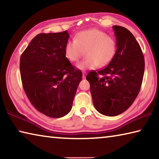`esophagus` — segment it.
Returning a JSON list of instances; mask_svg holds the SVG:
<instances>
[{"instance_id": "34e87169", "label": "esophagus", "mask_w": 159, "mask_h": 159, "mask_svg": "<svg viewBox=\"0 0 159 159\" xmlns=\"http://www.w3.org/2000/svg\"><path fill=\"white\" fill-rule=\"evenodd\" d=\"M85 75H86L85 72H83V79H85Z\"/></svg>"}]
</instances>
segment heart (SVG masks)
<instances>
[{"instance_id": "heart-1", "label": "heart", "mask_w": 159, "mask_h": 159, "mask_svg": "<svg viewBox=\"0 0 159 159\" xmlns=\"http://www.w3.org/2000/svg\"><path fill=\"white\" fill-rule=\"evenodd\" d=\"M64 50L71 62L79 61L85 51L86 58L76 64L77 69L85 71L108 65L116 52V42L104 31L90 29L79 32L75 41L66 43Z\"/></svg>"}]
</instances>
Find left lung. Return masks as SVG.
Instances as JSON below:
<instances>
[{"label":"left lung","instance_id":"8db88e82","mask_svg":"<svg viewBox=\"0 0 159 159\" xmlns=\"http://www.w3.org/2000/svg\"><path fill=\"white\" fill-rule=\"evenodd\" d=\"M116 39V52L108 65L86 76L90 85L97 111L115 116L126 111L140 90L144 72L141 48L133 34L120 26H113Z\"/></svg>","mask_w":159,"mask_h":159}]
</instances>
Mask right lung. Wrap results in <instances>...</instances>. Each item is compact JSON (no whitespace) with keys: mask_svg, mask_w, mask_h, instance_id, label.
Wrapping results in <instances>:
<instances>
[{"mask_svg":"<svg viewBox=\"0 0 159 159\" xmlns=\"http://www.w3.org/2000/svg\"><path fill=\"white\" fill-rule=\"evenodd\" d=\"M69 34H40L21 54L20 74L25 92L38 111L60 118L71 111L82 72L65 55Z\"/></svg>","mask_w":159,"mask_h":159,"instance_id":"1","label":"right lung"}]
</instances>
